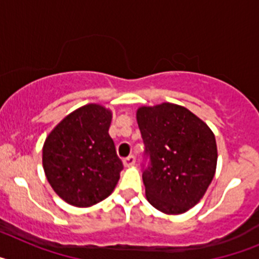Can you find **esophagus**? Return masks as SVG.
<instances>
[{"label":"esophagus","mask_w":259,"mask_h":259,"mask_svg":"<svg viewBox=\"0 0 259 259\" xmlns=\"http://www.w3.org/2000/svg\"><path fill=\"white\" fill-rule=\"evenodd\" d=\"M123 164L124 167H132L135 164V157L134 155H130L128 158H125L124 161H123Z\"/></svg>","instance_id":"esophagus-1"}]
</instances>
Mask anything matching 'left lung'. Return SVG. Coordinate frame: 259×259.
I'll return each instance as SVG.
<instances>
[{"mask_svg": "<svg viewBox=\"0 0 259 259\" xmlns=\"http://www.w3.org/2000/svg\"><path fill=\"white\" fill-rule=\"evenodd\" d=\"M136 120L150 157L144 171L146 200L167 215L187 212L206 193L215 175L214 132L182 105L140 106Z\"/></svg>", "mask_w": 259, "mask_h": 259, "instance_id": "8db88e82", "label": "left lung"}]
</instances>
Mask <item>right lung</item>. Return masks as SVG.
<instances>
[{
  "instance_id": "right-lung-1",
  "label": "right lung",
  "mask_w": 259,
  "mask_h": 259,
  "mask_svg": "<svg viewBox=\"0 0 259 259\" xmlns=\"http://www.w3.org/2000/svg\"><path fill=\"white\" fill-rule=\"evenodd\" d=\"M111 119L110 109L87 104L66 115L45 139V176L68 205L91 207L115 189L123 164L109 135Z\"/></svg>"
}]
</instances>
